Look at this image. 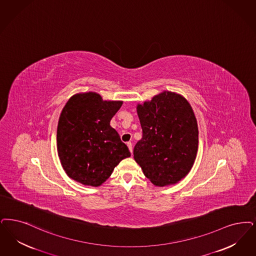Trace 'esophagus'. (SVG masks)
Instances as JSON below:
<instances>
[{
  "mask_svg": "<svg viewBox=\"0 0 256 256\" xmlns=\"http://www.w3.org/2000/svg\"><path fill=\"white\" fill-rule=\"evenodd\" d=\"M126 144H128V150H130V152H132V142H128V143H126Z\"/></svg>",
  "mask_w": 256,
  "mask_h": 256,
  "instance_id": "34e87169",
  "label": "esophagus"
}]
</instances>
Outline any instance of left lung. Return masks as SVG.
<instances>
[{
  "mask_svg": "<svg viewBox=\"0 0 256 256\" xmlns=\"http://www.w3.org/2000/svg\"><path fill=\"white\" fill-rule=\"evenodd\" d=\"M143 130L134 160L157 186L174 184L190 172L198 150L194 110L181 94L164 90L136 106Z\"/></svg>",
  "mask_w": 256,
  "mask_h": 256,
  "instance_id": "obj_1",
  "label": "left lung"
}]
</instances>
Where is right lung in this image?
Returning <instances> with one entry per match:
<instances>
[{
    "label": "right lung",
    "instance_id": "add662e5",
    "mask_svg": "<svg viewBox=\"0 0 256 256\" xmlns=\"http://www.w3.org/2000/svg\"><path fill=\"white\" fill-rule=\"evenodd\" d=\"M123 101H106L97 92H80L70 98L57 128V150L62 166L72 180L99 186L114 168L130 156L110 120Z\"/></svg>",
    "mask_w": 256,
    "mask_h": 256
}]
</instances>
